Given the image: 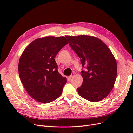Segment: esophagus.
I'll list each match as a JSON object with an SVG mask.
<instances>
[{
  "label": "esophagus",
  "instance_id": "obj_1",
  "mask_svg": "<svg viewBox=\"0 0 133 133\" xmlns=\"http://www.w3.org/2000/svg\"><path fill=\"white\" fill-rule=\"evenodd\" d=\"M74 74H72L71 75L69 76V79H71L73 77H74Z\"/></svg>",
  "mask_w": 133,
  "mask_h": 133
}]
</instances>
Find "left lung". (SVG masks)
Returning a JSON list of instances; mask_svg holds the SVG:
<instances>
[{
  "label": "left lung",
  "instance_id": "1",
  "mask_svg": "<svg viewBox=\"0 0 133 133\" xmlns=\"http://www.w3.org/2000/svg\"><path fill=\"white\" fill-rule=\"evenodd\" d=\"M69 44L81 59L83 83L77 88L85 99L97 102L106 97L114 85L117 64L111 51L101 39L81 35L66 36Z\"/></svg>",
  "mask_w": 133,
  "mask_h": 133
}]
</instances>
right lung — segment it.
Instances as JSON below:
<instances>
[{
	"instance_id": "obj_1",
	"label": "right lung",
	"mask_w": 133,
	"mask_h": 133,
	"mask_svg": "<svg viewBox=\"0 0 133 133\" xmlns=\"http://www.w3.org/2000/svg\"><path fill=\"white\" fill-rule=\"evenodd\" d=\"M68 43L64 36H46L32 41L22 53L18 65L19 77L35 100L47 103L62 94L67 79L59 73L55 58Z\"/></svg>"
}]
</instances>
